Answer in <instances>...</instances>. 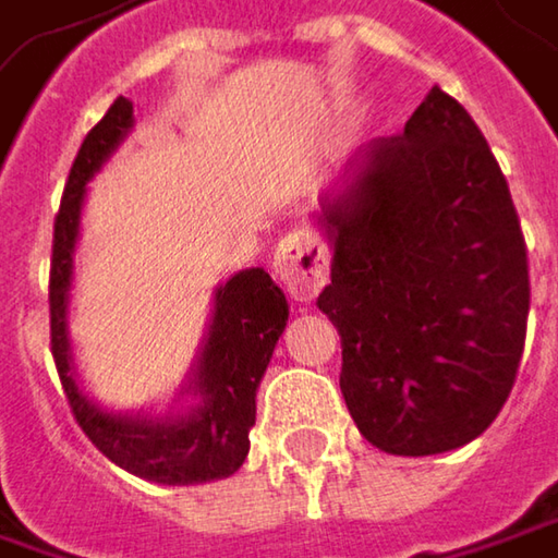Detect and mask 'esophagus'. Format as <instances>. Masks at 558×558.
Instances as JSON below:
<instances>
[{
    "mask_svg": "<svg viewBox=\"0 0 558 558\" xmlns=\"http://www.w3.org/2000/svg\"><path fill=\"white\" fill-rule=\"evenodd\" d=\"M275 275L283 290L306 303L313 300L329 278V248L313 232H290L278 242L275 252Z\"/></svg>",
    "mask_w": 558,
    "mask_h": 558,
    "instance_id": "esophagus-1",
    "label": "esophagus"
}]
</instances>
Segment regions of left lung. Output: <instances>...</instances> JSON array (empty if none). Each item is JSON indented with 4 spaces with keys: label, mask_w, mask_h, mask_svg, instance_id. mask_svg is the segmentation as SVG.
Returning <instances> with one entry per match:
<instances>
[{
    "label": "left lung",
    "mask_w": 558,
    "mask_h": 558,
    "mask_svg": "<svg viewBox=\"0 0 558 558\" xmlns=\"http://www.w3.org/2000/svg\"><path fill=\"white\" fill-rule=\"evenodd\" d=\"M341 396L386 453H447L495 422L524 354L527 248L482 130L437 85L319 201Z\"/></svg>",
    "instance_id": "1"
}]
</instances>
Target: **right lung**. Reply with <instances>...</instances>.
Returning a JSON list of instances; mask_svg holds the SVG:
<instances>
[{"mask_svg": "<svg viewBox=\"0 0 558 558\" xmlns=\"http://www.w3.org/2000/svg\"><path fill=\"white\" fill-rule=\"evenodd\" d=\"M133 130V105L121 95L88 130L53 223L50 262V351L78 428L121 470L159 485L227 480L248 457L255 392L287 329V296L265 268H245L214 290V310L197 357L169 412H114L95 402L78 380L70 300L78 227L88 181L105 169Z\"/></svg>", "mask_w": 558, "mask_h": 558, "instance_id": "obj_1", "label": "right lung"}]
</instances>
